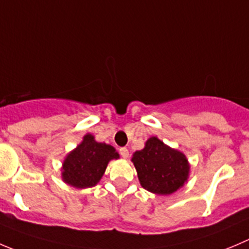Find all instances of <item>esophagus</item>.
Segmentation results:
<instances>
[{"label":"esophagus","mask_w":249,"mask_h":249,"mask_svg":"<svg viewBox=\"0 0 249 249\" xmlns=\"http://www.w3.org/2000/svg\"><path fill=\"white\" fill-rule=\"evenodd\" d=\"M119 153L123 158H127V157H129V151H127V148H125V147L119 148Z\"/></svg>","instance_id":"34e87169"}]
</instances>
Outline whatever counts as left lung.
Instances as JSON below:
<instances>
[{"label":"left lung","instance_id":"left-lung-1","mask_svg":"<svg viewBox=\"0 0 249 249\" xmlns=\"http://www.w3.org/2000/svg\"><path fill=\"white\" fill-rule=\"evenodd\" d=\"M141 186L157 195H170L185 183L190 165L181 152L165 146L157 137L147 140L131 159Z\"/></svg>","mask_w":249,"mask_h":249}]
</instances>
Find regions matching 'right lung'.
<instances>
[{"mask_svg":"<svg viewBox=\"0 0 249 249\" xmlns=\"http://www.w3.org/2000/svg\"><path fill=\"white\" fill-rule=\"evenodd\" d=\"M119 158L112 146L96 142L88 134L84 141L68 154L63 163V180L76 189L95 186L105 174L110 159Z\"/></svg>","mask_w":249,"mask_h":249,"instance_id":"right-lung-1","label":"right lung"}]
</instances>
